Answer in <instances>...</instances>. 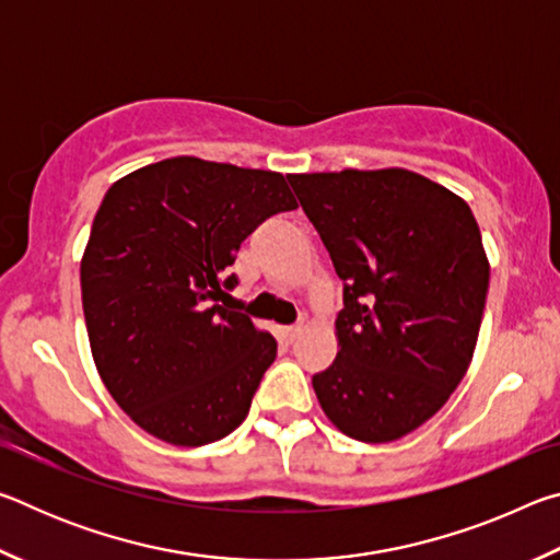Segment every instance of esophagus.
<instances>
[{"label": "esophagus", "mask_w": 560, "mask_h": 560, "mask_svg": "<svg viewBox=\"0 0 560 560\" xmlns=\"http://www.w3.org/2000/svg\"><path fill=\"white\" fill-rule=\"evenodd\" d=\"M301 334H303V326H291V328L281 330V336H283V340H287V343H293V340H296Z\"/></svg>", "instance_id": "esophagus-1"}]
</instances>
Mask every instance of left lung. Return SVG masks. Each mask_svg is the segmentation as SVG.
Masks as SVG:
<instances>
[{"label": "left lung", "mask_w": 560, "mask_h": 560, "mask_svg": "<svg viewBox=\"0 0 560 560\" xmlns=\"http://www.w3.org/2000/svg\"><path fill=\"white\" fill-rule=\"evenodd\" d=\"M343 279L320 410L358 442L410 434L457 390L477 348L489 259L469 205L405 167L287 175Z\"/></svg>", "instance_id": "left-lung-1"}]
</instances>
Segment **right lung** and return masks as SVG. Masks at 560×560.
<instances>
[{"instance_id": "1", "label": "right lung", "mask_w": 560, "mask_h": 560, "mask_svg": "<svg viewBox=\"0 0 560 560\" xmlns=\"http://www.w3.org/2000/svg\"><path fill=\"white\" fill-rule=\"evenodd\" d=\"M296 207L281 173L192 155L108 187L81 257V301L101 381L140 430L202 447L244 422L277 340L214 301L246 236Z\"/></svg>"}]
</instances>
